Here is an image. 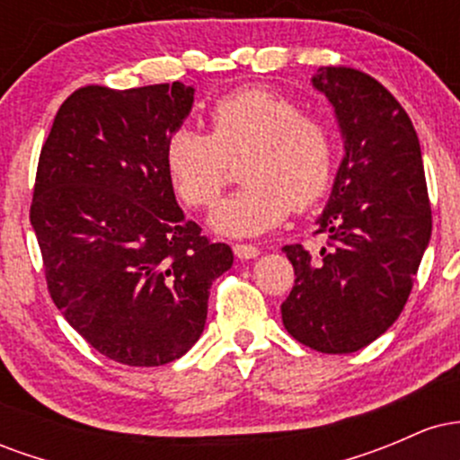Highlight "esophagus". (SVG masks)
<instances>
[{
	"instance_id": "obj_1",
	"label": "esophagus",
	"mask_w": 460,
	"mask_h": 460,
	"mask_svg": "<svg viewBox=\"0 0 460 460\" xmlns=\"http://www.w3.org/2000/svg\"><path fill=\"white\" fill-rule=\"evenodd\" d=\"M234 252L240 260H255L260 255V248L252 244H234Z\"/></svg>"
}]
</instances>
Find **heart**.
<instances>
[{
    "instance_id": "b5f03b06",
    "label": "heart",
    "mask_w": 460,
    "mask_h": 460,
    "mask_svg": "<svg viewBox=\"0 0 460 460\" xmlns=\"http://www.w3.org/2000/svg\"><path fill=\"white\" fill-rule=\"evenodd\" d=\"M209 134L177 128L164 146L168 175L183 203L208 209L242 162L246 186L212 216L218 234L260 235L292 212L320 200L335 172V136L318 114L300 112L288 94L246 86L220 97L208 112Z\"/></svg>"
}]
</instances>
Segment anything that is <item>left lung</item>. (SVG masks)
I'll use <instances>...</instances> for the list:
<instances>
[{"label":"left lung","mask_w":460,"mask_h":460,"mask_svg":"<svg viewBox=\"0 0 460 460\" xmlns=\"http://www.w3.org/2000/svg\"><path fill=\"white\" fill-rule=\"evenodd\" d=\"M314 86L335 108L346 155L318 218L326 246L318 255L283 246L296 279L281 315L300 344L348 355L402 314L432 214L420 140L398 99L350 66H320Z\"/></svg>","instance_id":"8db88e82"}]
</instances>
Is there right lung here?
Segmentation results:
<instances>
[{
    "label": "right lung",
    "mask_w": 460,
    "mask_h": 460,
    "mask_svg": "<svg viewBox=\"0 0 460 460\" xmlns=\"http://www.w3.org/2000/svg\"><path fill=\"white\" fill-rule=\"evenodd\" d=\"M194 88L84 86L60 105L40 149L30 223L47 289L94 350L134 367L197 344L214 279L234 263L183 218L164 146Z\"/></svg>",
    "instance_id": "add662e5"
}]
</instances>
